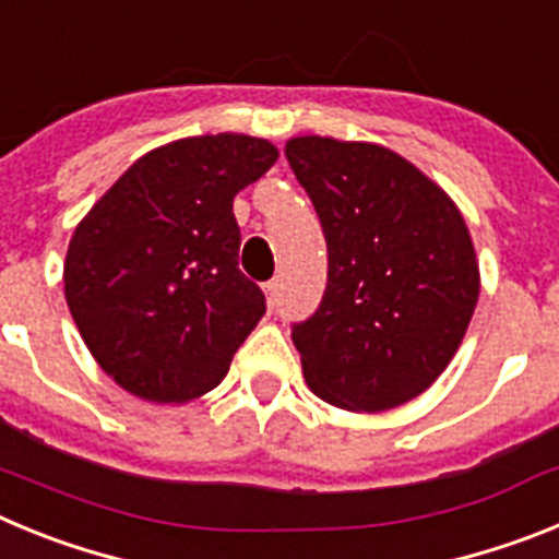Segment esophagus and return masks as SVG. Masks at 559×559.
Returning <instances> with one entry per match:
<instances>
[{
    "instance_id": "esophagus-1",
    "label": "esophagus",
    "mask_w": 559,
    "mask_h": 559,
    "mask_svg": "<svg viewBox=\"0 0 559 559\" xmlns=\"http://www.w3.org/2000/svg\"><path fill=\"white\" fill-rule=\"evenodd\" d=\"M263 290H265V302H269V308H274L276 294H280V280H271V283H265Z\"/></svg>"
}]
</instances>
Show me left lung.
Segmentation results:
<instances>
[{
	"label": "left lung",
	"mask_w": 559,
	"mask_h": 559,
	"mask_svg": "<svg viewBox=\"0 0 559 559\" xmlns=\"http://www.w3.org/2000/svg\"><path fill=\"white\" fill-rule=\"evenodd\" d=\"M285 156L328 240V290L294 328L310 392L344 412L397 408L462 344L481 290L462 212L426 173L374 142L294 136Z\"/></svg>",
	"instance_id": "obj_1"
}]
</instances>
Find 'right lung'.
<instances>
[{"mask_svg":"<svg viewBox=\"0 0 559 559\" xmlns=\"http://www.w3.org/2000/svg\"><path fill=\"white\" fill-rule=\"evenodd\" d=\"M280 151L249 133L153 147L72 231L63 294L103 372L147 403L181 406L226 378L265 313L237 269L231 201Z\"/></svg>","mask_w":559,"mask_h":559,"instance_id":"right-lung-1","label":"right lung"}]
</instances>
